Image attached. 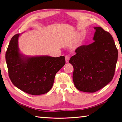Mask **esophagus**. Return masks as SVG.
<instances>
[{"label":"esophagus","mask_w":122,"mask_h":122,"mask_svg":"<svg viewBox=\"0 0 122 122\" xmlns=\"http://www.w3.org/2000/svg\"><path fill=\"white\" fill-rule=\"evenodd\" d=\"M65 59H66V63H68L69 61V59H70V58H69V56H66L65 57Z\"/></svg>","instance_id":"obj_1"}]
</instances>
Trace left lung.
Listing matches in <instances>:
<instances>
[{"label": "left lung", "mask_w": 122, "mask_h": 122, "mask_svg": "<svg viewBox=\"0 0 122 122\" xmlns=\"http://www.w3.org/2000/svg\"><path fill=\"white\" fill-rule=\"evenodd\" d=\"M94 28V42L78 47L69 60L74 69V85L86 92H96L111 81L118 58L112 36L101 27Z\"/></svg>", "instance_id": "left-lung-1"}]
</instances>
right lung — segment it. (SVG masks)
Returning <instances> with one entry per match:
<instances>
[{
    "label": "right lung",
    "instance_id": "right-lung-1",
    "mask_svg": "<svg viewBox=\"0 0 122 122\" xmlns=\"http://www.w3.org/2000/svg\"><path fill=\"white\" fill-rule=\"evenodd\" d=\"M17 34L11 38L6 53L9 77L15 86L32 95L49 92L55 76L66 63L65 57L28 56L21 54Z\"/></svg>",
    "mask_w": 122,
    "mask_h": 122
}]
</instances>
